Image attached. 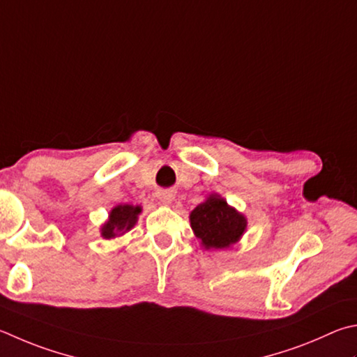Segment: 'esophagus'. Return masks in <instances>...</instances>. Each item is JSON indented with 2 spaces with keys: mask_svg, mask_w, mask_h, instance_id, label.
I'll use <instances>...</instances> for the list:
<instances>
[{
  "mask_svg": "<svg viewBox=\"0 0 357 357\" xmlns=\"http://www.w3.org/2000/svg\"><path fill=\"white\" fill-rule=\"evenodd\" d=\"M158 198H159V201L162 204H172L173 203V199H174V195H173V192H170V190H162V192H159L158 193Z\"/></svg>",
  "mask_w": 357,
  "mask_h": 357,
  "instance_id": "esophagus-1",
  "label": "esophagus"
}]
</instances>
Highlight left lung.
<instances>
[{"label": "left lung", "instance_id": "obj_1", "mask_svg": "<svg viewBox=\"0 0 357 357\" xmlns=\"http://www.w3.org/2000/svg\"><path fill=\"white\" fill-rule=\"evenodd\" d=\"M190 226L206 250H225L241 241L246 218L217 193L190 212Z\"/></svg>", "mask_w": 357, "mask_h": 357}]
</instances>
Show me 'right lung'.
<instances>
[{
    "label": "right lung",
    "mask_w": 357,
    "mask_h": 357,
    "mask_svg": "<svg viewBox=\"0 0 357 357\" xmlns=\"http://www.w3.org/2000/svg\"><path fill=\"white\" fill-rule=\"evenodd\" d=\"M142 212L140 206L132 204H119L109 212L107 222L101 226V236L105 238H114L123 236L125 232L134 228L137 223L139 213Z\"/></svg>",
    "instance_id": "1"
}]
</instances>
